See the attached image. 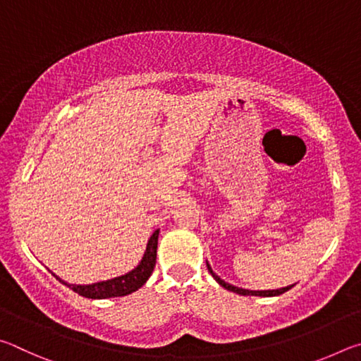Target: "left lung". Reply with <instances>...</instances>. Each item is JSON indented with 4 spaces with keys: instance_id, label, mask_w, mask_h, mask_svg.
<instances>
[{
    "instance_id": "1",
    "label": "left lung",
    "mask_w": 361,
    "mask_h": 361,
    "mask_svg": "<svg viewBox=\"0 0 361 361\" xmlns=\"http://www.w3.org/2000/svg\"><path fill=\"white\" fill-rule=\"evenodd\" d=\"M207 267H209V272L212 274V277L216 280V282L223 286V288H226V290H229V291H232V293H237V295H242V296H264V298H267V296H279V295H283L285 291H288L293 285H290V286H283V288H279V290H258V291H255V290H245V288H239V286H234V285H231V283H228V282H224L223 279H219L215 272H213V269L210 267V264L209 262H207Z\"/></svg>"
}]
</instances>
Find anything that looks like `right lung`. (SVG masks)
Wrapping results in <instances>:
<instances>
[{
  "instance_id": "right-lung-1",
  "label": "right lung",
  "mask_w": 361,
  "mask_h": 361,
  "mask_svg": "<svg viewBox=\"0 0 361 361\" xmlns=\"http://www.w3.org/2000/svg\"><path fill=\"white\" fill-rule=\"evenodd\" d=\"M157 239H159V229L152 232V235L149 237L148 245H146V250H145V255L142 261L138 262V266L127 274H124V276L103 280V282H97V283H89V285L68 283L60 277H57L56 274H52V276L56 277L60 283L66 285L70 290L78 293V295L89 299L127 296L130 295V293L137 291L138 288H142V286L146 283V280L149 279L152 271H154L156 256H157Z\"/></svg>"
}]
</instances>
